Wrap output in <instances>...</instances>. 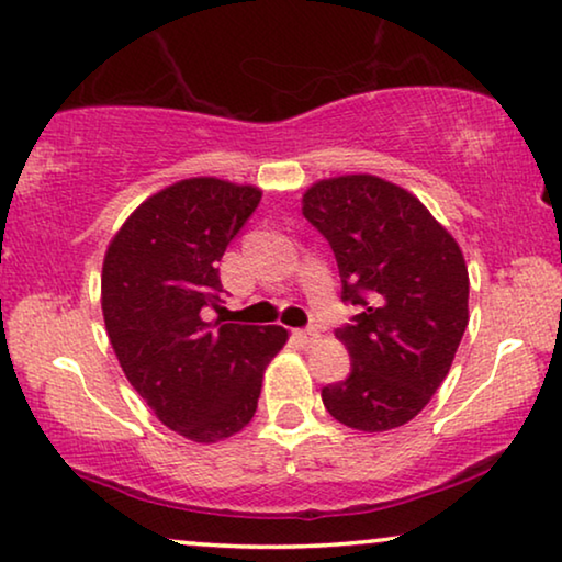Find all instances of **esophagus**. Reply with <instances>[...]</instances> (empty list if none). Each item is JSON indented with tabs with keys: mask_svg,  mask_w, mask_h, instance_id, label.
Returning <instances> with one entry per match:
<instances>
[{
	"mask_svg": "<svg viewBox=\"0 0 562 562\" xmlns=\"http://www.w3.org/2000/svg\"><path fill=\"white\" fill-rule=\"evenodd\" d=\"M295 338L300 342H305V346H310V342L317 338V330L315 328H300V330H295Z\"/></svg>",
	"mask_w": 562,
	"mask_h": 562,
	"instance_id": "34e87169",
	"label": "esophagus"
}]
</instances>
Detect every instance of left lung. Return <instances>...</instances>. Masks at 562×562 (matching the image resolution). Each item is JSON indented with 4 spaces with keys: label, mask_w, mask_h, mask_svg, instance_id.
Returning a JSON list of instances; mask_svg holds the SVG:
<instances>
[{
    "label": "left lung",
    "mask_w": 562,
    "mask_h": 562,
    "mask_svg": "<svg viewBox=\"0 0 562 562\" xmlns=\"http://www.w3.org/2000/svg\"><path fill=\"white\" fill-rule=\"evenodd\" d=\"M303 214L333 249L340 300L358 310L335 330L353 368L323 389V404L358 431L404 426L447 379L467 330L462 249L422 201L379 176L315 183Z\"/></svg>",
    "instance_id": "left-lung-1"
}]
</instances>
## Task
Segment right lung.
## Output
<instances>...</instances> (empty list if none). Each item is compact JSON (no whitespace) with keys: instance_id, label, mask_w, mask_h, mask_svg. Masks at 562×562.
Segmentation results:
<instances>
[{"instance_id":"obj_1","label":"right lung","mask_w":562,"mask_h":562,"mask_svg":"<svg viewBox=\"0 0 562 562\" xmlns=\"http://www.w3.org/2000/svg\"><path fill=\"white\" fill-rule=\"evenodd\" d=\"M262 194L187 179L146 199L105 252L103 317L125 379L154 414L191 441H220L257 412L280 325L209 321L222 307L220 265Z\"/></svg>"}]
</instances>
